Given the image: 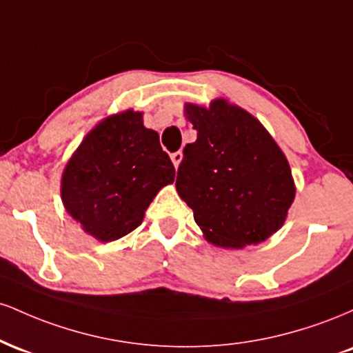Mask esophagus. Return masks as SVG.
<instances>
[{
  "label": "esophagus",
  "instance_id": "obj_1",
  "mask_svg": "<svg viewBox=\"0 0 353 353\" xmlns=\"http://www.w3.org/2000/svg\"><path fill=\"white\" fill-rule=\"evenodd\" d=\"M171 161H172V164H174V168H179V164H181V161H182V152L181 151H177V152H172L171 154Z\"/></svg>",
  "mask_w": 353,
  "mask_h": 353
}]
</instances>
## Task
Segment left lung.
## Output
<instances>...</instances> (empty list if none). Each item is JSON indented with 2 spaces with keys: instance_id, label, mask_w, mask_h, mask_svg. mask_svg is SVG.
<instances>
[{
  "instance_id": "8db88e82",
  "label": "left lung",
  "mask_w": 353,
  "mask_h": 353,
  "mask_svg": "<svg viewBox=\"0 0 353 353\" xmlns=\"http://www.w3.org/2000/svg\"><path fill=\"white\" fill-rule=\"evenodd\" d=\"M184 116L197 139L184 148L176 189L205 241L222 249L267 241L295 199L285 154L257 117L228 99L189 103Z\"/></svg>"
}]
</instances>
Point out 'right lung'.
<instances>
[{
    "label": "right lung",
    "instance_id": "1",
    "mask_svg": "<svg viewBox=\"0 0 353 353\" xmlns=\"http://www.w3.org/2000/svg\"><path fill=\"white\" fill-rule=\"evenodd\" d=\"M174 177L159 134L145 128L143 112L125 109L104 117L72 152L61 176V201L88 236L112 242L141 225Z\"/></svg>",
    "mask_w": 353,
    "mask_h": 353
}]
</instances>
